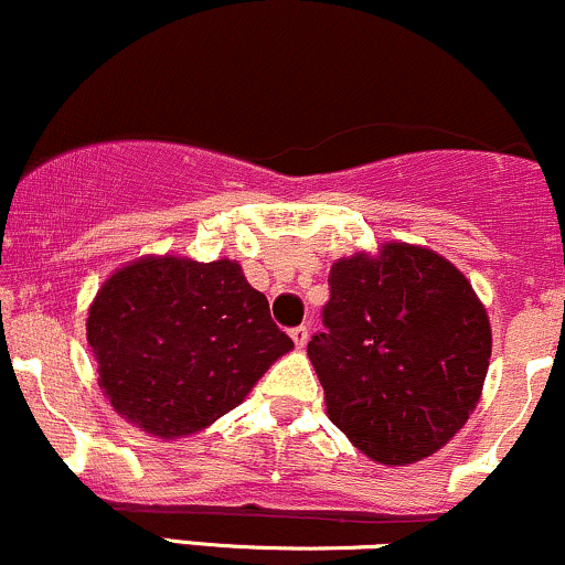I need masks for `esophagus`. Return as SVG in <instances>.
Returning a JSON list of instances; mask_svg holds the SVG:
<instances>
[{
    "label": "esophagus",
    "mask_w": 565,
    "mask_h": 565,
    "mask_svg": "<svg viewBox=\"0 0 565 565\" xmlns=\"http://www.w3.org/2000/svg\"><path fill=\"white\" fill-rule=\"evenodd\" d=\"M291 340H295V345L297 348H305V345H308V337H310V332H308V327H297V329H291Z\"/></svg>",
    "instance_id": "1"
}]
</instances>
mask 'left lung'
I'll list each match as a JSON object with an SVG mask.
<instances>
[{
    "instance_id": "obj_1",
    "label": "left lung",
    "mask_w": 565,
    "mask_h": 565,
    "mask_svg": "<svg viewBox=\"0 0 565 565\" xmlns=\"http://www.w3.org/2000/svg\"><path fill=\"white\" fill-rule=\"evenodd\" d=\"M323 332L308 359L329 419L369 459L404 468L444 449L476 412L491 323L457 265L387 242L329 270Z\"/></svg>"
}]
</instances>
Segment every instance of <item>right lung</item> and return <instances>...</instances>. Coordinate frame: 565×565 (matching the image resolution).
<instances>
[{
  "label": "right lung",
  "instance_id": "right-lung-1",
  "mask_svg": "<svg viewBox=\"0 0 565 565\" xmlns=\"http://www.w3.org/2000/svg\"><path fill=\"white\" fill-rule=\"evenodd\" d=\"M87 345L103 395L148 436H193L295 348L236 260L142 255L97 289Z\"/></svg>",
  "mask_w": 565,
  "mask_h": 565
}]
</instances>
